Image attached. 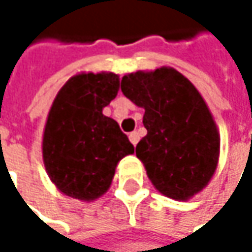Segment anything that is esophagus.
Masks as SVG:
<instances>
[{
	"label": "esophagus",
	"instance_id": "1",
	"mask_svg": "<svg viewBox=\"0 0 252 252\" xmlns=\"http://www.w3.org/2000/svg\"><path fill=\"white\" fill-rule=\"evenodd\" d=\"M128 139H130V142H131L133 145H137V142H139L140 136H139V133H137V131H133V133H130V134H128Z\"/></svg>",
	"mask_w": 252,
	"mask_h": 252
}]
</instances>
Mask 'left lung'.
<instances>
[{
    "instance_id": "obj_1",
    "label": "left lung",
    "mask_w": 252,
    "mask_h": 252,
    "mask_svg": "<svg viewBox=\"0 0 252 252\" xmlns=\"http://www.w3.org/2000/svg\"><path fill=\"white\" fill-rule=\"evenodd\" d=\"M121 91L145 109L148 134L136 155L154 187L170 199L187 200L212 178L220 137L212 115L194 85L173 68L131 73Z\"/></svg>"
}]
</instances>
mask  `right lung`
<instances>
[{
	"mask_svg": "<svg viewBox=\"0 0 252 252\" xmlns=\"http://www.w3.org/2000/svg\"><path fill=\"white\" fill-rule=\"evenodd\" d=\"M113 73L71 77L53 101L43 136V159L52 182L79 200H94L107 191L116 164L133 154L115 119L103 115L118 94Z\"/></svg>",
	"mask_w": 252,
	"mask_h": 252,
	"instance_id": "add662e5",
	"label": "right lung"
}]
</instances>
